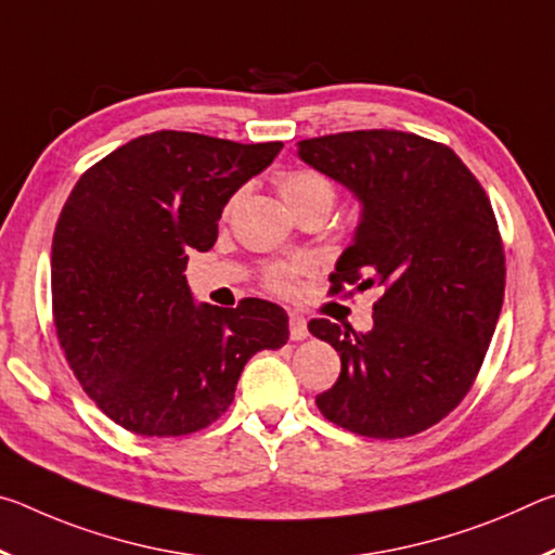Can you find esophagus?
Here are the masks:
<instances>
[{
	"mask_svg": "<svg viewBox=\"0 0 555 555\" xmlns=\"http://www.w3.org/2000/svg\"><path fill=\"white\" fill-rule=\"evenodd\" d=\"M288 335H291V340H306L308 323H306L304 313H298V311L288 313Z\"/></svg>",
	"mask_w": 555,
	"mask_h": 555,
	"instance_id": "obj_1",
	"label": "esophagus"
}]
</instances>
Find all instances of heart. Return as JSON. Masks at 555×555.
<instances>
[{"instance_id":"b5f03b06","label":"heart","mask_w":555,"mask_h":555,"mask_svg":"<svg viewBox=\"0 0 555 555\" xmlns=\"http://www.w3.org/2000/svg\"><path fill=\"white\" fill-rule=\"evenodd\" d=\"M281 198L288 203L291 210L300 208L306 203L335 201V183L321 171H313V168H288V171L279 173L276 178ZM267 288L274 291V294H291L296 286V267L291 264H274L267 269L264 274Z\"/></svg>"}]
</instances>
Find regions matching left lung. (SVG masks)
Returning <instances> with one entry per match:
<instances>
[{"label": "left lung", "instance_id": "1", "mask_svg": "<svg viewBox=\"0 0 555 555\" xmlns=\"http://www.w3.org/2000/svg\"><path fill=\"white\" fill-rule=\"evenodd\" d=\"M298 156L362 203L331 291H379L370 333L308 323L343 362L318 409L357 436H416L465 399L502 311L504 244L490 198L453 149L411 131L304 139Z\"/></svg>", "mask_w": 555, "mask_h": 555}]
</instances>
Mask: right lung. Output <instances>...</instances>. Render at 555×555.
<instances>
[{
  "mask_svg": "<svg viewBox=\"0 0 555 555\" xmlns=\"http://www.w3.org/2000/svg\"><path fill=\"white\" fill-rule=\"evenodd\" d=\"M281 146L162 129L90 166L65 201L51 249L55 335L80 387L131 434L208 428L249 357L286 345L284 308L195 306L183 274L188 255L218 240L234 191Z\"/></svg>",
  "mask_w": 555,
  "mask_h": 555,
  "instance_id": "obj_1",
  "label": "right lung"
}]
</instances>
